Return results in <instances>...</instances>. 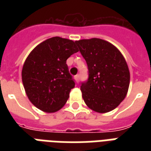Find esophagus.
I'll use <instances>...</instances> for the list:
<instances>
[{
	"mask_svg": "<svg viewBox=\"0 0 151 151\" xmlns=\"http://www.w3.org/2000/svg\"><path fill=\"white\" fill-rule=\"evenodd\" d=\"M74 78H75L76 82L77 83L79 82V80H80V76H79V74H77V75L74 76Z\"/></svg>",
	"mask_w": 151,
	"mask_h": 151,
	"instance_id": "34e87169",
	"label": "esophagus"
}]
</instances>
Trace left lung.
<instances>
[{
  "label": "left lung",
  "mask_w": 151,
  "mask_h": 151,
  "mask_svg": "<svg viewBox=\"0 0 151 151\" xmlns=\"http://www.w3.org/2000/svg\"><path fill=\"white\" fill-rule=\"evenodd\" d=\"M88 66V78L81 82L85 104L92 110L106 113L126 96L130 73L125 59L115 46L99 38L75 41Z\"/></svg>",
  "instance_id": "1"
}]
</instances>
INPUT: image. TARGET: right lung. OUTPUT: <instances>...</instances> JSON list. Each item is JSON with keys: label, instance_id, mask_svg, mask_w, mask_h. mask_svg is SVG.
Instances as JSON below:
<instances>
[{"label": "right lung", "instance_id": "1", "mask_svg": "<svg viewBox=\"0 0 151 151\" xmlns=\"http://www.w3.org/2000/svg\"><path fill=\"white\" fill-rule=\"evenodd\" d=\"M78 52L73 41L54 37L29 53L22 67V80L27 96L37 108L53 113L63 106L75 85L66 59Z\"/></svg>", "mask_w": 151, "mask_h": 151}]
</instances>
